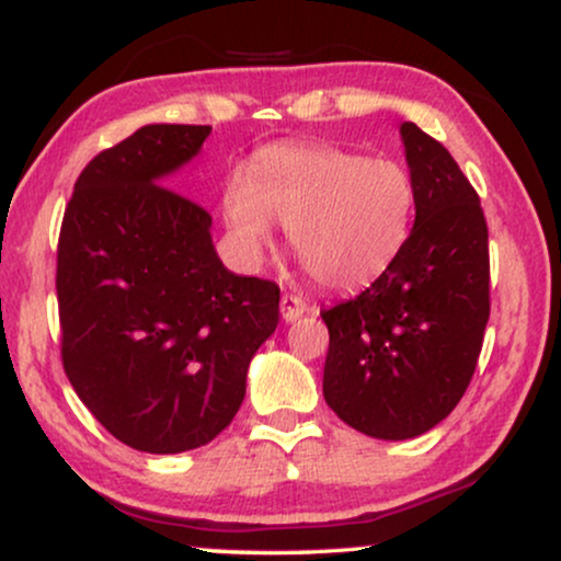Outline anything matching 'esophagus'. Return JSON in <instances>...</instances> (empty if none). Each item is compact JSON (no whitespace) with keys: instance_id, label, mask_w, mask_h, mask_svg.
Listing matches in <instances>:
<instances>
[{"instance_id":"34e87169","label":"esophagus","mask_w":561,"mask_h":561,"mask_svg":"<svg viewBox=\"0 0 561 561\" xmlns=\"http://www.w3.org/2000/svg\"><path fill=\"white\" fill-rule=\"evenodd\" d=\"M282 318H285V321L289 323V321H297V318H300L305 310H308V302L302 300V297H297V295H293V293H287V295H282Z\"/></svg>"}]
</instances>
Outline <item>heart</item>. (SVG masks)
I'll return each mask as SVG.
<instances>
[{
	"instance_id": "heart-1",
	"label": "heart",
	"mask_w": 561,
	"mask_h": 561,
	"mask_svg": "<svg viewBox=\"0 0 561 561\" xmlns=\"http://www.w3.org/2000/svg\"><path fill=\"white\" fill-rule=\"evenodd\" d=\"M225 222L245 253L274 240V219L318 285L352 293L380 279L409 243L416 215L411 170L391 158L308 141H274L232 170Z\"/></svg>"
}]
</instances>
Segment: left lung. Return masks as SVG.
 <instances>
[{"label":"left lung","mask_w":561,"mask_h":561,"mask_svg":"<svg viewBox=\"0 0 561 561\" xmlns=\"http://www.w3.org/2000/svg\"><path fill=\"white\" fill-rule=\"evenodd\" d=\"M401 137L416 183L409 243L365 293L321 310L323 399L380 439L422 435L456 409L489 321V230L477 188L420 126L403 124Z\"/></svg>","instance_id":"left-lung-1"}]
</instances>
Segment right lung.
Segmentation results:
<instances>
[{"instance_id":"right-lung-1","label":"right lung","mask_w":561,"mask_h":561,"mask_svg":"<svg viewBox=\"0 0 561 561\" xmlns=\"http://www.w3.org/2000/svg\"><path fill=\"white\" fill-rule=\"evenodd\" d=\"M209 131L152 124L98 152L56 245L64 373L113 437L158 456L228 427L279 323V287L228 272L209 211L160 183Z\"/></svg>"}]
</instances>
